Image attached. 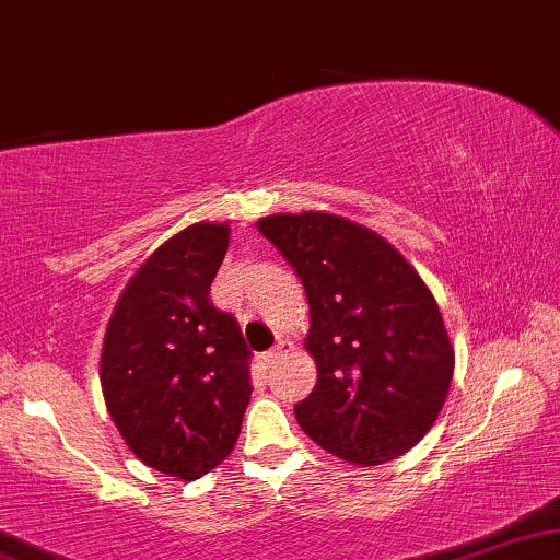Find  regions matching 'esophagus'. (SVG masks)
Segmentation results:
<instances>
[{
  "mask_svg": "<svg viewBox=\"0 0 560 560\" xmlns=\"http://www.w3.org/2000/svg\"><path fill=\"white\" fill-rule=\"evenodd\" d=\"M289 350H292V342H289V340H279V346H276L273 350H268V353H266V366H268V369L276 366V363H279L281 358H284V355L289 353Z\"/></svg>",
  "mask_w": 560,
  "mask_h": 560,
  "instance_id": "esophagus-1",
  "label": "esophagus"
}]
</instances>
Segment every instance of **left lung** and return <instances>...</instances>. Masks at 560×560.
<instances>
[{"mask_svg": "<svg viewBox=\"0 0 560 560\" xmlns=\"http://www.w3.org/2000/svg\"><path fill=\"white\" fill-rule=\"evenodd\" d=\"M260 235L302 279L317 384L294 407L319 448L355 466L405 456L448 397L456 350L435 296L389 241L330 212L268 214Z\"/></svg>", "mask_w": 560, "mask_h": 560, "instance_id": "obj_1", "label": "left lung"}]
</instances>
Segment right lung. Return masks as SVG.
Listing matches in <instances>:
<instances>
[{
	"mask_svg": "<svg viewBox=\"0 0 560 560\" xmlns=\"http://www.w3.org/2000/svg\"><path fill=\"white\" fill-rule=\"evenodd\" d=\"M228 245V222L171 235L130 276L102 342L112 422L145 466L182 481L230 456L250 401V350L210 302Z\"/></svg>",
	"mask_w": 560,
	"mask_h": 560,
	"instance_id": "add662e5",
	"label": "right lung"
}]
</instances>
